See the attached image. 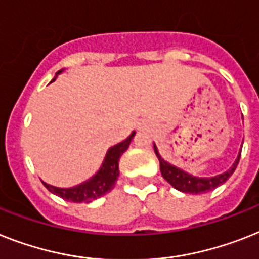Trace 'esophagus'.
Returning <instances> with one entry per match:
<instances>
[{"mask_svg": "<svg viewBox=\"0 0 259 259\" xmlns=\"http://www.w3.org/2000/svg\"><path fill=\"white\" fill-rule=\"evenodd\" d=\"M139 128H142V127H139Z\"/></svg>", "mask_w": 259, "mask_h": 259, "instance_id": "34e87169", "label": "esophagus"}]
</instances>
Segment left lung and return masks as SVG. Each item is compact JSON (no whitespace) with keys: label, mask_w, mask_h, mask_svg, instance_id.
Segmentation results:
<instances>
[{"label":"left lung","mask_w":259,"mask_h":259,"mask_svg":"<svg viewBox=\"0 0 259 259\" xmlns=\"http://www.w3.org/2000/svg\"><path fill=\"white\" fill-rule=\"evenodd\" d=\"M153 149H155L156 156H157V159H159L160 161V170H161V175H163L164 179H165L175 189H177V191L192 194L206 193V192L213 191V189H215L217 187L222 185V184L225 183V181L232 176L233 173H234L237 165L240 163L241 157V153H238V157L236 159L234 164H233L226 172L221 173V175H217V176L214 177H197L192 176L189 173L184 172L180 168H177V166L172 165V164H169L168 161H165V160L160 156L159 151H157V147H156L155 144H153Z\"/></svg>","instance_id":"1"}]
</instances>
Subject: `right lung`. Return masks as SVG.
<instances>
[{"label": "right lung", "mask_w": 259, "mask_h": 259, "mask_svg": "<svg viewBox=\"0 0 259 259\" xmlns=\"http://www.w3.org/2000/svg\"><path fill=\"white\" fill-rule=\"evenodd\" d=\"M59 72H62V70L57 72V75ZM53 80H55V78ZM134 136L135 132H132L125 140L114 145V147H111L108 149V152H107L106 157H104V161L100 166V169L90 180L72 188H57L53 187V185H49L44 181L42 183L51 193L57 194V196L62 197L63 200H67V201L91 202L96 198L102 197L106 193L112 191V188L115 187V183H116L117 176H119V160H120V156L130 147V143L134 139Z\"/></svg>", "instance_id": "1"}]
</instances>
